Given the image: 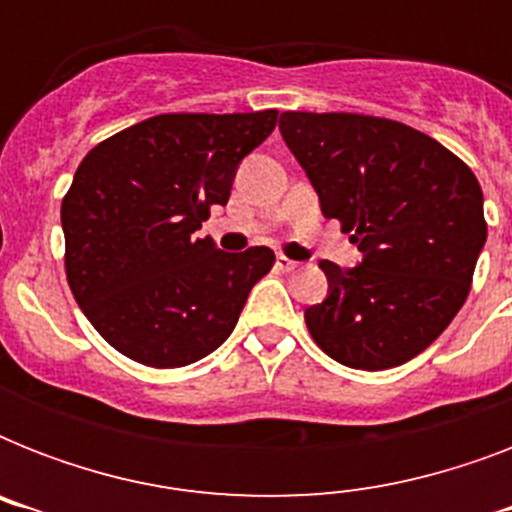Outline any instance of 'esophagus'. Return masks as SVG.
<instances>
[{"label": "esophagus", "instance_id": "34e87169", "mask_svg": "<svg viewBox=\"0 0 512 512\" xmlns=\"http://www.w3.org/2000/svg\"><path fill=\"white\" fill-rule=\"evenodd\" d=\"M297 265H300V263H295V260H289V257H284V255L276 257V268H279V271H284V273L295 271Z\"/></svg>", "mask_w": 512, "mask_h": 512}]
</instances>
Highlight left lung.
<instances>
[{
	"mask_svg": "<svg viewBox=\"0 0 512 512\" xmlns=\"http://www.w3.org/2000/svg\"><path fill=\"white\" fill-rule=\"evenodd\" d=\"M279 130L324 217L358 244L356 268L321 260L329 295L308 332L350 369H390L428 348L470 292L486 244L484 193L462 159L393 119L281 114Z\"/></svg>",
	"mask_w": 512,
	"mask_h": 512,
	"instance_id": "8db88e82",
	"label": "left lung"
}]
</instances>
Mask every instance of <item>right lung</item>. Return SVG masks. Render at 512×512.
Wrapping results in <instances>:
<instances>
[{
	"label": "right lung",
	"instance_id": "obj_1",
	"mask_svg": "<svg viewBox=\"0 0 512 512\" xmlns=\"http://www.w3.org/2000/svg\"><path fill=\"white\" fill-rule=\"evenodd\" d=\"M279 111L162 114L84 156L60 223L76 303L132 361L175 369L220 348L273 252H223L196 231L228 204L241 159Z\"/></svg>",
	"mask_w": 512,
	"mask_h": 512
}]
</instances>
